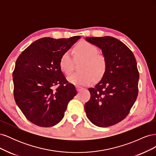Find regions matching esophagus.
Returning <instances> with one entry per match:
<instances>
[{"label": "esophagus", "instance_id": "esophagus-1", "mask_svg": "<svg viewBox=\"0 0 156 156\" xmlns=\"http://www.w3.org/2000/svg\"><path fill=\"white\" fill-rule=\"evenodd\" d=\"M76 89H77V90L78 92H79V91H81V90H83V87H79V86H77V87H76Z\"/></svg>", "mask_w": 156, "mask_h": 156}]
</instances>
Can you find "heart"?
<instances>
[{
	"mask_svg": "<svg viewBox=\"0 0 156 156\" xmlns=\"http://www.w3.org/2000/svg\"><path fill=\"white\" fill-rule=\"evenodd\" d=\"M75 60H83L80 64L79 72L75 73L68 77V81L75 85H87L94 81L100 80L105 75L108 66L106 56L98 53L96 45L87 41L79 43L74 49ZM59 66L62 72L69 75L73 72V60L68 51L61 56Z\"/></svg>",
	"mask_w": 156,
	"mask_h": 156,
	"instance_id": "obj_1",
	"label": "heart"
}]
</instances>
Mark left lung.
Masks as SVG:
<instances>
[{
    "instance_id": "8db88e82",
    "label": "left lung",
    "mask_w": 156,
    "mask_h": 156,
    "mask_svg": "<svg viewBox=\"0 0 156 156\" xmlns=\"http://www.w3.org/2000/svg\"><path fill=\"white\" fill-rule=\"evenodd\" d=\"M86 40L102 50L108 66L102 79L88 88L90 98L84 105L87 116L98 127H108L123 120L138 96L139 79L132 51L111 36L87 37Z\"/></svg>"
}]
</instances>
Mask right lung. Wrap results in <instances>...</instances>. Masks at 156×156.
Masks as SVG:
<instances>
[{"label":"right lung","instance_id":"add662e5","mask_svg":"<svg viewBox=\"0 0 156 156\" xmlns=\"http://www.w3.org/2000/svg\"><path fill=\"white\" fill-rule=\"evenodd\" d=\"M81 36L35 41L17 58L13 72V96L27 119L40 127H51L63 119L77 94L59 66L61 56Z\"/></svg>","mask_w":156,"mask_h":156}]
</instances>
